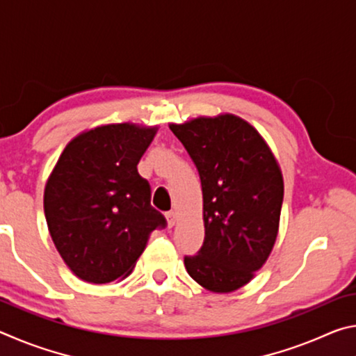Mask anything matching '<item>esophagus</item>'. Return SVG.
Instances as JSON below:
<instances>
[{"label":"esophagus","instance_id":"obj_1","mask_svg":"<svg viewBox=\"0 0 356 356\" xmlns=\"http://www.w3.org/2000/svg\"><path fill=\"white\" fill-rule=\"evenodd\" d=\"M166 221H168V226H170V227H172L174 225H176V213H174V212H168L166 215Z\"/></svg>","mask_w":356,"mask_h":356}]
</instances>
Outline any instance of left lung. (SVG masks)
<instances>
[{
    "label": "left lung",
    "instance_id": "obj_1",
    "mask_svg": "<svg viewBox=\"0 0 356 356\" xmlns=\"http://www.w3.org/2000/svg\"><path fill=\"white\" fill-rule=\"evenodd\" d=\"M170 129L200 172L206 236L188 275L207 291L227 293L252 280L273 250L284 184L272 150L234 114L197 118Z\"/></svg>",
    "mask_w": 356,
    "mask_h": 356
}]
</instances>
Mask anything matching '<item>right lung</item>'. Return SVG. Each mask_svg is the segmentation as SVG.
I'll use <instances>...</instances> for the list:
<instances>
[{"label": "right lung", "mask_w": 356, "mask_h": 356, "mask_svg": "<svg viewBox=\"0 0 356 356\" xmlns=\"http://www.w3.org/2000/svg\"><path fill=\"white\" fill-rule=\"evenodd\" d=\"M155 134L156 127L127 122L84 131L65 146L48 177V231L80 280L105 284L125 278L149 234L166 226L136 168Z\"/></svg>", "instance_id": "obj_1"}]
</instances>
